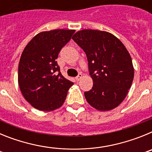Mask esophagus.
I'll return each mask as SVG.
<instances>
[{
    "label": "esophagus",
    "instance_id": "esophagus-1",
    "mask_svg": "<svg viewBox=\"0 0 152 152\" xmlns=\"http://www.w3.org/2000/svg\"><path fill=\"white\" fill-rule=\"evenodd\" d=\"M81 78H82V74L79 73L78 75H77L75 79H76V80H77V81H79V80H80Z\"/></svg>",
    "mask_w": 152,
    "mask_h": 152
}]
</instances>
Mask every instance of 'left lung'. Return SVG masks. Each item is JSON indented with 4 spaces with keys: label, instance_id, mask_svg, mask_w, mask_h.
I'll return each instance as SVG.
<instances>
[{
    "label": "left lung",
    "instance_id": "left-lung-1",
    "mask_svg": "<svg viewBox=\"0 0 152 152\" xmlns=\"http://www.w3.org/2000/svg\"><path fill=\"white\" fill-rule=\"evenodd\" d=\"M84 51L93 88L84 92L91 107L110 110L123 101L131 88L134 68L131 56L122 42L105 31L83 29L72 37Z\"/></svg>",
    "mask_w": 152,
    "mask_h": 152
}]
</instances>
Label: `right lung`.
Instances as JSON below:
<instances>
[{
    "mask_svg": "<svg viewBox=\"0 0 152 152\" xmlns=\"http://www.w3.org/2000/svg\"><path fill=\"white\" fill-rule=\"evenodd\" d=\"M75 30L42 32L25 47L18 67V84L23 96L34 108L52 111L64 103L74 84L61 75L56 59ZM59 74H57V72Z\"/></svg>",
    "mask_w": 152,
    "mask_h": 152,
    "instance_id": "obj_1",
    "label": "right lung"
}]
</instances>
